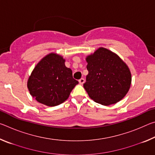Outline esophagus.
<instances>
[{
    "label": "esophagus",
    "instance_id": "1",
    "mask_svg": "<svg viewBox=\"0 0 155 155\" xmlns=\"http://www.w3.org/2000/svg\"><path fill=\"white\" fill-rule=\"evenodd\" d=\"M78 82H79V83L81 84V85H82V84H83L84 83H85V79H84L83 78H81V79L78 81Z\"/></svg>",
    "mask_w": 155,
    "mask_h": 155
}]
</instances>
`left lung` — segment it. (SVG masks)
Returning a JSON list of instances; mask_svg holds the SVG:
<instances>
[{"label": "left lung", "instance_id": "obj_1", "mask_svg": "<svg viewBox=\"0 0 155 155\" xmlns=\"http://www.w3.org/2000/svg\"><path fill=\"white\" fill-rule=\"evenodd\" d=\"M88 74L83 87L90 98L104 106L121 101L131 85V73L127 64L109 49L98 48L86 57Z\"/></svg>", "mask_w": 155, "mask_h": 155}]
</instances>
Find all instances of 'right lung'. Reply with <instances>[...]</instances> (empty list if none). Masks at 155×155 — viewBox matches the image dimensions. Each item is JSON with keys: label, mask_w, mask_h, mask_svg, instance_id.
Listing matches in <instances>:
<instances>
[{"label": "right lung", "mask_w": 155, "mask_h": 155, "mask_svg": "<svg viewBox=\"0 0 155 155\" xmlns=\"http://www.w3.org/2000/svg\"><path fill=\"white\" fill-rule=\"evenodd\" d=\"M65 61L61 55L51 52L34 68L28 77L27 87L31 96L39 103L48 107L59 105L69 98L78 83Z\"/></svg>", "instance_id": "right-lung-1"}]
</instances>
